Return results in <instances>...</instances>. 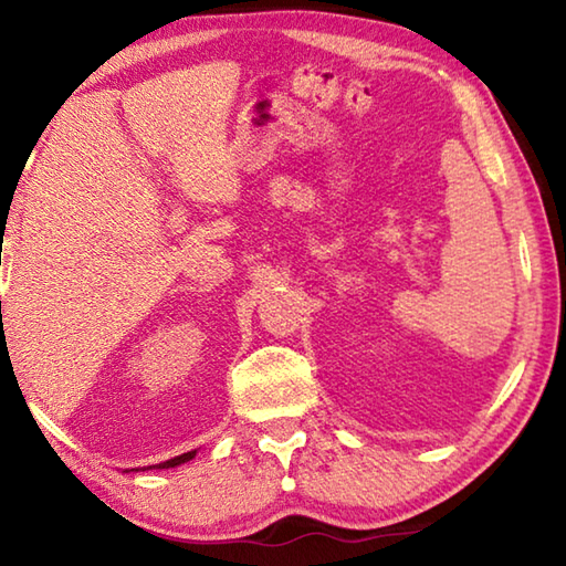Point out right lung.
<instances>
[{"label": "right lung", "instance_id": "1", "mask_svg": "<svg viewBox=\"0 0 566 566\" xmlns=\"http://www.w3.org/2000/svg\"><path fill=\"white\" fill-rule=\"evenodd\" d=\"M2 264V262H0ZM197 454V449L195 452H187V454H179V457H175V459H167V462H161V464H155L157 469H169V467H179V464H185V462H189L191 457ZM155 467H147V469H155Z\"/></svg>", "mask_w": 566, "mask_h": 566}]
</instances>
